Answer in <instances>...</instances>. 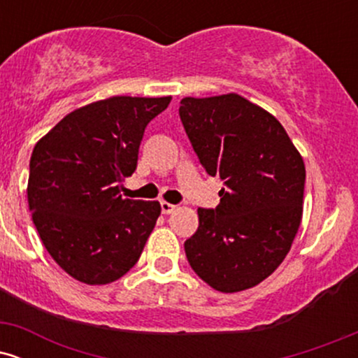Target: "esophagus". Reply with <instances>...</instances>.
I'll use <instances>...</instances> for the list:
<instances>
[{
  "label": "esophagus",
  "instance_id": "obj_1",
  "mask_svg": "<svg viewBox=\"0 0 358 358\" xmlns=\"http://www.w3.org/2000/svg\"><path fill=\"white\" fill-rule=\"evenodd\" d=\"M176 208V205H173V203H168V202H165V200H163L162 202V212L163 213H171Z\"/></svg>",
  "mask_w": 358,
  "mask_h": 358
}]
</instances>
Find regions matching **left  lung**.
Masks as SVG:
<instances>
[{
    "mask_svg": "<svg viewBox=\"0 0 358 358\" xmlns=\"http://www.w3.org/2000/svg\"><path fill=\"white\" fill-rule=\"evenodd\" d=\"M180 119L205 171L225 185L215 208H199L185 254L213 289H249L289 252L303 217L305 163L281 122L239 94L185 97Z\"/></svg>",
    "mask_w": 358,
    "mask_h": 358,
    "instance_id": "obj_1",
    "label": "left lung"
}]
</instances>
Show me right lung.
I'll return each instance as SVG.
<instances>
[{"instance_id": "add662e5", "label": "right lung", "mask_w": 358, "mask_h": 358, "mask_svg": "<svg viewBox=\"0 0 358 358\" xmlns=\"http://www.w3.org/2000/svg\"><path fill=\"white\" fill-rule=\"evenodd\" d=\"M171 97L116 96L72 110L36 143L28 207L45 249L85 285L133 268L162 213L159 202L119 195L134 173L148 122Z\"/></svg>"}]
</instances>
